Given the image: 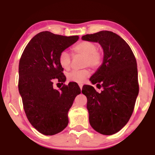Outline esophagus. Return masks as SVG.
<instances>
[{
  "mask_svg": "<svg viewBox=\"0 0 155 155\" xmlns=\"http://www.w3.org/2000/svg\"><path fill=\"white\" fill-rule=\"evenodd\" d=\"M79 87H80V89H81V90H82V87H83V84H79Z\"/></svg>",
  "mask_w": 155,
  "mask_h": 155,
  "instance_id": "34e87169",
  "label": "esophagus"
}]
</instances>
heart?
<instances>
[{"label": "heart", "instance_id": "1", "mask_svg": "<svg viewBox=\"0 0 155 155\" xmlns=\"http://www.w3.org/2000/svg\"><path fill=\"white\" fill-rule=\"evenodd\" d=\"M73 51L76 54H80L84 56V64L91 67L96 68L101 64V56L97 50L98 47L94 42L83 41L73 47ZM58 62L59 65L64 70H68L71 64V57L66 51H63L59 54ZM90 71L87 69L74 70L67 75L68 80L74 82L82 83L89 76Z\"/></svg>", "mask_w": 155, "mask_h": 155}]
</instances>
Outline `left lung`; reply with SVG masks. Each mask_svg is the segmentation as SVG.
Returning <instances> with one entry per match:
<instances>
[{
  "label": "left lung",
  "mask_w": 155,
  "mask_h": 155,
  "mask_svg": "<svg viewBox=\"0 0 155 155\" xmlns=\"http://www.w3.org/2000/svg\"><path fill=\"white\" fill-rule=\"evenodd\" d=\"M82 40L98 42L103 49L102 64L91 76L93 86H83L87 97L90 124L96 132L111 135L121 130L130 120L139 92L137 62L124 40L109 31L86 35Z\"/></svg>",
  "instance_id": "obj_1"
}]
</instances>
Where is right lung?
<instances>
[{"label":"right lung","mask_w":155,"mask_h":155,"mask_svg":"<svg viewBox=\"0 0 155 155\" xmlns=\"http://www.w3.org/2000/svg\"><path fill=\"white\" fill-rule=\"evenodd\" d=\"M78 39L42 31L30 40L20 59L18 89L25 115L45 135H55L67 127L70 108L81 93L76 82H69L59 91L53 87L54 79L62 84L66 81L58 62L59 54Z\"/></svg>","instance_id":"obj_1"}]
</instances>
